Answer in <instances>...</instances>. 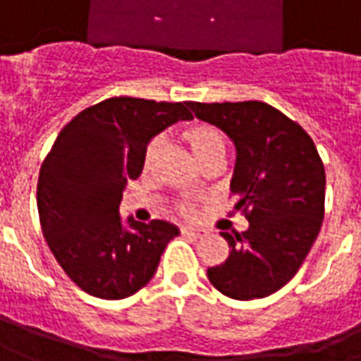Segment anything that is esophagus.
<instances>
[{"label":"esophagus","instance_id":"esophagus-1","mask_svg":"<svg viewBox=\"0 0 361 361\" xmlns=\"http://www.w3.org/2000/svg\"><path fill=\"white\" fill-rule=\"evenodd\" d=\"M181 234L191 236V238H201V233H199L197 228H191V226H181Z\"/></svg>","mask_w":361,"mask_h":361}]
</instances>
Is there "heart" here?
<instances>
[{
	"label": "heart",
	"instance_id": "1",
	"mask_svg": "<svg viewBox=\"0 0 361 361\" xmlns=\"http://www.w3.org/2000/svg\"><path fill=\"white\" fill-rule=\"evenodd\" d=\"M181 137L188 142L193 156L197 158L199 162H205L207 158L211 156H223L224 152V137L221 135V130L215 128L209 123H191L188 127L181 130ZM160 152V140L154 138L150 140L145 150V168H152V164L156 162V156ZM176 211L183 216H191L195 213V205L191 201H180L176 205Z\"/></svg>",
	"mask_w": 361,
	"mask_h": 361
}]
</instances>
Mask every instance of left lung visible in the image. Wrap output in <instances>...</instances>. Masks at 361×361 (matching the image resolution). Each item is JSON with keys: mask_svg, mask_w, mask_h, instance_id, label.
Here are the masks:
<instances>
[{"mask_svg": "<svg viewBox=\"0 0 361 361\" xmlns=\"http://www.w3.org/2000/svg\"><path fill=\"white\" fill-rule=\"evenodd\" d=\"M195 117L236 146L231 191L248 231L231 236L228 258L207 269L221 293L250 301L276 293L299 271L324 219V166L312 138L264 102H189Z\"/></svg>", "mask_w": 361, "mask_h": 361, "instance_id": "obj_1", "label": "left lung"}]
</instances>
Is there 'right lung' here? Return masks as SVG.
Listing matches in <instances>:
<instances>
[{"mask_svg":"<svg viewBox=\"0 0 361 361\" xmlns=\"http://www.w3.org/2000/svg\"><path fill=\"white\" fill-rule=\"evenodd\" d=\"M193 119L189 102L109 97L78 113L40 166L37 207L50 252L72 281L99 299H125L152 279L180 231L166 221L128 219L123 189L145 166L148 140Z\"/></svg>","mask_w":361,"mask_h":361,"instance_id":"obj_1","label":"right lung"}]
</instances>
